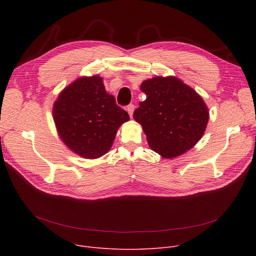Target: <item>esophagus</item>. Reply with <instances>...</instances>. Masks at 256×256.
Masks as SVG:
<instances>
[{
	"label": "esophagus",
	"mask_w": 256,
	"mask_h": 256,
	"mask_svg": "<svg viewBox=\"0 0 256 256\" xmlns=\"http://www.w3.org/2000/svg\"><path fill=\"white\" fill-rule=\"evenodd\" d=\"M134 110H135V106H134L132 104H130L126 106V111L128 112V114H130V117L132 116Z\"/></svg>",
	"instance_id": "34e87169"
}]
</instances>
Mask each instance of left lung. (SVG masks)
I'll return each mask as SVG.
<instances>
[{
  "label": "left lung",
  "instance_id": "1",
  "mask_svg": "<svg viewBox=\"0 0 256 256\" xmlns=\"http://www.w3.org/2000/svg\"><path fill=\"white\" fill-rule=\"evenodd\" d=\"M146 100L134 112L150 148L166 158L180 156L201 139L208 112L198 94L174 76H156L141 84Z\"/></svg>",
  "mask_w": 256,
  "mask_h": 256
}]
</instances>
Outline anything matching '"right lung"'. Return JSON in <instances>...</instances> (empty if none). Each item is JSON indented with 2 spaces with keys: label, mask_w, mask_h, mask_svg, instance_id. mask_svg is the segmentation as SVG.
I'll list each match as a JSON object with an SVG mask.
<instances>
[{
  "label": "right lung",
  "mask_w": 256,
  "mask_h": 256,
  "mask_svg": "<svg viewBox=\"0 0 256 256\" xmlns=\"http://www.w3.org/2000/svg\"><path fill=\"white\" fill-rule=\"evenodd\" d=\"M52 115L63 142L86 158L106 154L118 128L130 119L98 76L78 78L66 87L54 104Z\"/></svg>",
  "instance_id": "obj_1"
}]
</instances>
